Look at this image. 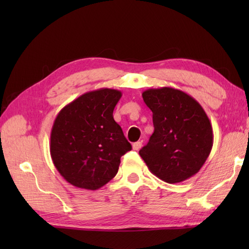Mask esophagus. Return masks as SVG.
<instances>
[{
	"mask_svg": "<svg viewBox=\"0 0 249 249\" xmlns=\"http://www.w3.org/2000/svg\"><path fill=\"white\" fill-rule=\"evenodd\" d=\"M141 146H142V141H137V142H135V143H133V149L135 151L140 150Z\"/></svg>",
	"mask_w": 249,
	"mask_h": 249,
	"instance_id": "34e87169",
	"label": "esophagus"
}]
</instances>
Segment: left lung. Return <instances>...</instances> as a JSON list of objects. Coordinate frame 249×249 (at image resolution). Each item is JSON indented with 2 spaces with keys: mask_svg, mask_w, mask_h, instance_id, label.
Listing matches in <instances>:
<instances>
[{
  "mask_svg": "<svg viewBox=\"0 0 249 249\" xmlns=\"http://www.w3.org/2000/svg\"><path fill=\"white\" fill-rule=\"evenodd\" d=\"M153 112L154 133L139 151L150 171L167 183L197 173L212 150L213 129L201 105L179 89L163 87L142 93Z\"/></svg>",
  "mask_w": 249,
  "mask_h": 249,
  "instance_id": "8db88e82",
  "label": "left lung"
}]
</instances>
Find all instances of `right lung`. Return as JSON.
I'll return each mask as SVG.
<instances>
[{
	"label": "right lung",
	"mask_w": 249,
	"mask_h": 249,
	"mask_svg": "<svg viewBox=\"0 0 249 249\" xmlns=\"http://www.w3.org/2000/svg\"><path fill=\"white\" fill-rule=\"evenodd\" d=\"M122 93L99 89L82 94L56 115L50 154L56 170L79 188L96 190L118 173L121 157L131 150L113 110Z\"/></svg>",
	"instance_id": "obj_1"
}]
</instances>
